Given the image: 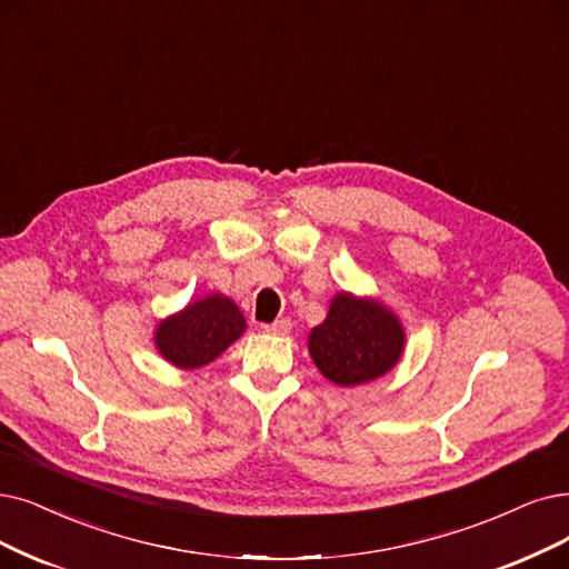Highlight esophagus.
I'll list each match as a JSON object with an SVG mask.
<instances>
[{
  "label": "esophagus",
  "instance_id": "esophagus-1",
  "mask_svg": "<svg viewBox=\"0 0 569 569\" xmlns=\"http://www.w3.org/2000/svg\"><path fill=\"white\" fill-rule=\"evenodd\" d=\"M289 329H291V322L289 320H276L272 325H263V331L266 333H272V336H284V333H289Z\"/></svg>",
  "mask_w": 569,
  "mask_h": 569
}]
</instances>
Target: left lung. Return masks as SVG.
Here are the masks:
<instances>
[{
	"instance_id": "1",
	"label": "left lung",
	"mask_w": 569,
	"mask_h": 569,
	"mask_svg": "<svg viewBox=\"0 0 569 569\" xmlns=\"http://www.w3.org/2000/svg\"><path fill=\"white\" fill-rule=\"evenodd\" d=\"M403 343V327L392 310L376 299L340 291L327 320L310 331L308 350L325 378L352 388L388 373L399 361Z\"/></svg>"
}]
</instances>
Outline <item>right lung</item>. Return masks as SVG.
Wrapping results in <instances>:
<instances>
[{
	"instance_id": "right-lung-1",
	"label": "right lung",
	"mask_w": 569,
	"mask_h": 569,
	"mask_svg": "<svg viewBox=\"0 0 569 569\" xmlns=\"http://www.w3.org/2000/svg\"><path fill=\"white\" fill-rule=\"evenodd\" d=\"M244 327L242 312L229 297L210 293L158 325L153 343L177 369H200L236 343Z\"/></svg>"
}]
</instances>
